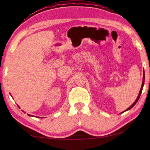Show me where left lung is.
I'll use <instances>...</instances> for the list:
<instances>
[{"instance_id": "1", "label": "left lung", "mask_w": 150, "mask_h": 150, "mask_svg": "<svg viewBox=\"0 0 150 150\" xmlns=\"http://www.w3.org/2000/svg\"><path fill=\"white\" fill-rule=\"evenodd\" d=\"M144 79H145V75H144H144H143V81H142V87H141V88H140V91H139V94H138V97H137V99L135 100V102H134L132 105L130 107H129L128 108H127L126 110H124V112H121V113H123V112H126V111H127V110H130V109H131L133 107V106L136 105V103L138 102V100H139V96H140V95H141V93H142V89H143V87H144Z\"/></svg>"}]
</instances>
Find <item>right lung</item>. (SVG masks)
I'll return each mask as SVG.
<instances>
[{"mask_svg": "<svg viewBox=\"0 0 150 150\" xmlns=\"http://www.w3.org/2000/svg\"><path fill=\"white\" fill-rule=\"evenodd\" d=\"M29 115V116H30V115Z\"/></svg>", "mask_w": 150, "mask_h": 150, "instance_id": "add662e5", "label": "right lung"}]
</instances>
